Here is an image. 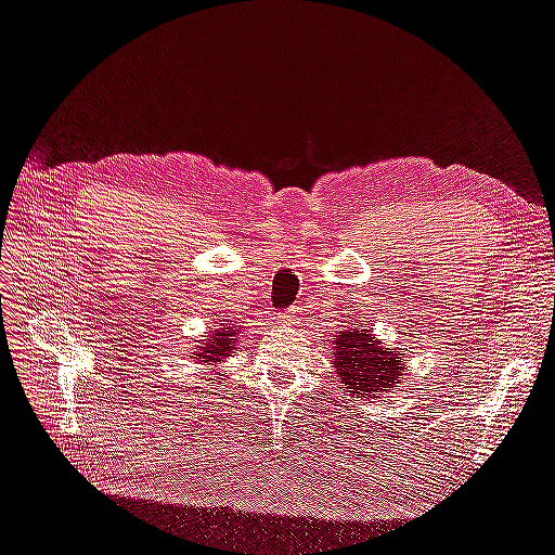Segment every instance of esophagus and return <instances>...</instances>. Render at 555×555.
Segmentation results:
<instances>
[{"label":"esophagus","mask_w":555,"mask_h":555,"mask_svg":"<svg viewBox=\"0 0 555 555\" xmlns=\"http://www.w3.org/2000/svg\"><path fill=\"white\" fill-rule=\"evenodd\" d=\"M300 312H304V308H298V306L289 308L287 312H282V314H280V324H287V326H294V324H298Z\"/></svg>","instance_id":"esophagus-1"}]
</instances>
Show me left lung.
<instances>
[{
    "instance_id": "1",
    "label": "left lung",
    "mask_w": 555,
    "mask_h": 555,
    "mask_svg": "<svg viewBox=\"0 0 555 555\" xmlns=\"http://www.w3.org/2000/svg\"><path fill=\"white\" fill-rule=\"evenodd\" d=\"M333 371L340 377L343 391L357 398H382L391 393L405 373V359L379 343L371 328L359 324L333 335Z\"/></svg>"
}]
</instances>
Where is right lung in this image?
I'll use <instances>...</instances> for the list:
<instances>
[{
	"label": "right lung",
	"mask_w": 555,
	"mask_h": 555,
	"mask_svg": "<svg viewBox=\"0 0 555 555\" xmlns=\"http://www.w3.org/2000/svg\"><path fill=\"white\" fill-rule=\"evenodd\" d=\"M241 322H233L231 319H220V324L208 331V335H204V340H198V345L192 351V359L201 365H206V371L215 373L217 363H222L227 357L233 354V349L238 345V333Z\"/></svg>",
	"instance_id": "obj_1"
}]
</instances>
